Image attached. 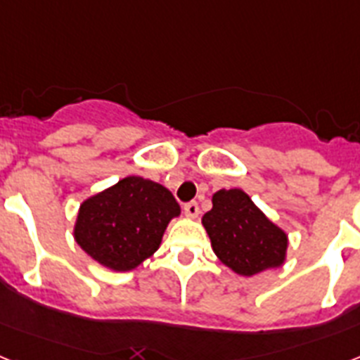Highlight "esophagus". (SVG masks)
Masks as SVG:
<instances>
[{"instance_id":"34e87169","label":"esophagus","mask_w":360,"mask_h":360,"mask_svg":"<svg viewBox=\"0 0 360 360\" xmlns=\"http://www.w3.org/2000/svg\"><path fill=\"white\" fill-rule=\"evenodd\" d=\"M184 212H186L187 217H191V219H195V217L198 215V204L195 200L186 202V204H184Z\"/></svg>"}]
</instances>
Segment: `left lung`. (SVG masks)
Listing matches in <instances>:
<instances>
[{"label":"left lung","instance_id":"obj_1","mask_svg":"<svg viewBox=\"0 0 360 360\" xmlns=\"http://www.w3.org/2000/svg\"><path fill=\"white\" fill-rule=\"evenodd\" d=\"M217 257L240 276L280 266L287 250L285 231L272 224L240 189H221L202 217Z\"/></svg>","mask_w":360,"mask_h":360}]
</instances>
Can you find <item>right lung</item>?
<instances>
[{
	"label": "right lung",
	"instance_id": "right-lung-1",
	"mask_svg": "<svg viewBox=\"0 0 360 360\" xmlns=\"http://www.w3.org/2000/svg\"><path fill=\"white\" fill-rule=\"evenodd\" d=\"M180 206L169 189L127 176L80 206L75 240L101 265L132 270L158 250L163 231Z\"/></svg>",
	"mask_w": 360,
	"mask_h": 360
}]
</instances>
